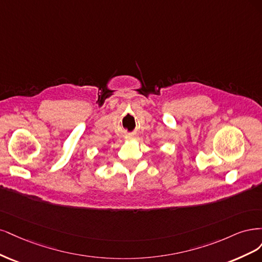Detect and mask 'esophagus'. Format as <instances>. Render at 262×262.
<instances>
[{"label": "esophagus", "instance_id": "1", "mask_svg": "<svg viewBox=\"0 0 262 262\" xmlns=\"http://www.w3.org/2000/svg\"><path fill=\"white\" fill-rule=\"evenodd\" d=\"M126 138H127L128 140H132V139H135V138H136V136H135V135H128V136L126 137Z\"/></svg>", "mask_w": 262, "mask_h": 262}]
</instances>
